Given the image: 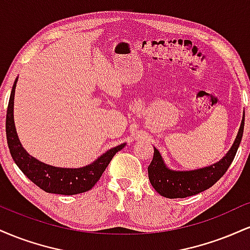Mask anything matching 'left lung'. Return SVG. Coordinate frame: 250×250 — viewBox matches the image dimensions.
I'll list each match as a JSON object with an SVG mask.
<instances>
[{
	"label": "left lung",
	"mask_w": 250,
	"mask_h": 250,
	"mask_svg": "<svg viewBox=\"0 0 250 250\" xmlns=\"http://www.w3.org/2000/svg\"><path fill=\"white\" fill-rule=\"evenodd\" d=\"M245 128V113L236 139L225 156L216 163L194 170H173L168 168L160 151L154 147V156L148 167V176L151 186L161 196L168 199H183L193 196L210 188L225 175L233 162L242 140Z\"/></svg>",
	"instance_id": "left-lung-1"
}]
</instances>
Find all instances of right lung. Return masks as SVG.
<instances>
[{"mask_svg": "<svg viewBox=\"0 0 250 250\" xmlns=\"http://www.w3.org/2000/svg\"><path fill=\"white\" fill-rule=\"evenodd\" d=\"M17 77L11 89L5 120V133L11 157L21 171L42 190L51 194L75 195L90 190L100 180L103 171L117 151L125 148V143L109 149L90 165L80 168H60L47 165L27 153L20 142L14 121V97Z\"/></svg>", "mask_w": 250, "mask_h": 250, "instance_id": "right-lung-1", "label": "right lung"}]
</instances>
